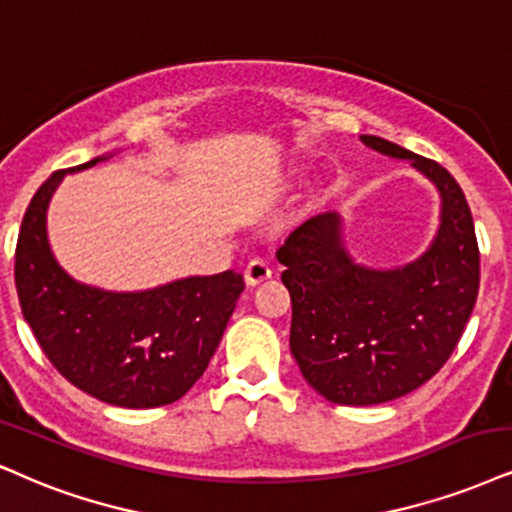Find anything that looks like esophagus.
I'll return each instance as SVG.
<instances>
[{"mask_svg": "<svg viewBox=\"0 0 512 512\" xmlns=\"http://www.w3.org/2000/svg\"><path fill=\"white\" fill-rule=\"evenodd\" d=\"M270 273H273V270H270V263L266 261V258L256 256V258H251L249 263H246V268H244V280H246V285L254 287V285H258V282L268 280Z\"/></svg>", "mask_w": 512, "mask_h": 512, "instance_id": "1", "label": "esophagus"}]
</instances>
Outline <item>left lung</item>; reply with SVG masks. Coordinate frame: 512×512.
<instances>
[{
    "instance_id": "1",
    "label": "left lung",
    "mask_w": 512,
    "mask_h": 512,
    "mask_svg": "<svg viewBox=\"0 0 512 512\" xmlns=\"http://www.w3.org/2000/svg\"><path fill=\"white\" fill-rule=\"evenodd\" d=\"M365 147L410 161L441 194V225L418 261L372 270L351 261L337 213L308 218L277 249L292 296L289 349L327 401L375 406L437 375L479 292V246L463 189L437 161L375 135Z\"/></svg>"
}]
</instances>
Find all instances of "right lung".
I'll return each instance as SVG.
<instances>
[{
	"instance_id": "right-lung-1",
	"label": "right lung",
	"mask_w": 512,
	"mask_h": 512,
	"mask_svg": "<svg viewBox=\"0 0 512 512\" xmlns=\"http://www.w3.org/2000/svg\"><path fill=\"white\" fill-rule=\"evenodd\" d=\"M63 175L42 182L18 232L14 275L25 323L54 368L94 399L121 408L178 401L216 353L244 277L225 270L128 294L80 285L47 242V204Z\"/></svg>"
}]
</instances>
